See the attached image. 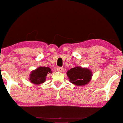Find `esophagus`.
<instances>
[{
	"label": "esophagus",
	"mask_w": 123,
	"mask_h": 123,
	"mask_svg": "<svg viewBox=\"0 0 123 123\" xmlns=\"http://www.w3.org/2000/svg\"><path fill=\"white\" fill-rule=\"evenodd\" d=\"M63 67H58L57 68V71L58 72H62L63 71Z\"/></svg>",
	"instance_id": "34e87169"
}]
</instances>
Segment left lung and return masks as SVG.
<instances>
[{
	"mask_svg": "<svg viewBox=\"0 0 123 123\" xmlns=\"http://www.w3.org/2000/svg\"><path fill=\"white\" fill-rule=\"evenodd\" d=\"M67 74L71 83L76 86H84L88 84L92 77V72L90 70L80 67L71 68Z\"/></svg>",
	"mask_w": 123,
	"mask_h": 123,
	"instance_id": "obj_1",
	"label": "left lung"
}]
</instances>
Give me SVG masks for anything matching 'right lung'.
Returning <instances> with one entry per match:
<instances>
[{
	"label": "right lung",
	"mask_w": 123,
	"mask_h": 123,
	"mask_svg": "<svg viewBox=\"0 0 123 123\" xmlns=\"http://www.w3.org/2000/svg\"><path fill=\"white\" fill-rule=\"evenodd\" d=\"M51 70L49 67H41L31 72L30 74V79L32 84H40L45 82L47 74L51 73Z\"/></svg>",
	"instance_id": "add662e5"
}]
</instances>
